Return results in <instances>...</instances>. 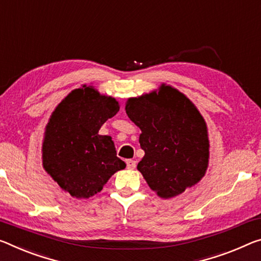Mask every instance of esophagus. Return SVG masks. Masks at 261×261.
<instances>
[{
  "mask_svg": "<svg viewBox=\"0 0 261 261\" xmlns=\"http://www.w3.org/2000/svg\"><path fill=\"white\" fill-rule=\"evenodd\" d=\"M126 166H127V168H130V169L136 168V161L131 160V159L126 160Z\"/></svg>",
  "mask_w": 261,
  "mask_h": 261,
  "instance_id": "esophagus-1",
  "label": "esophagus"
}]
</instances>
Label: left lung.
<instances>
[{
    "instance_id": "left-lung-1",
    "label": "left lung",
    "mask_w": 261,
    "mask_h": 261,
    "mask_svg": "<svg viewBox=\"0 0 261 261\" xmlns=\"http://www.w3.org/2000/svg\"><path fill=\"white\" fill-rule=\"evenodd\" d=\"M125 111L142 130L145 155L137 168L152 190L171 198L202 179L208 167V131L189 98L163 85L158 93L129 98Z\"/></svg>"
}]
</instances>
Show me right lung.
<instances>
[{
	"mask_svg": "<svg viewBox=\"0 0 261 261\" xmlns=\"http://www.w3.org/2000/svg\"><path fill=\"white\" fill-rule=\"evenodd\" d=\"M119 110L114 97L84 86L66 96L49 118L43 143V166L72 196L101 192L110 176L125 168L109 136L98 135Z\"/></svg>",
	"mask_w": 261,
	"mask_h": 261,
	"instance_id": "obj_1",
	"label": "right lung"
}]
</instances>
